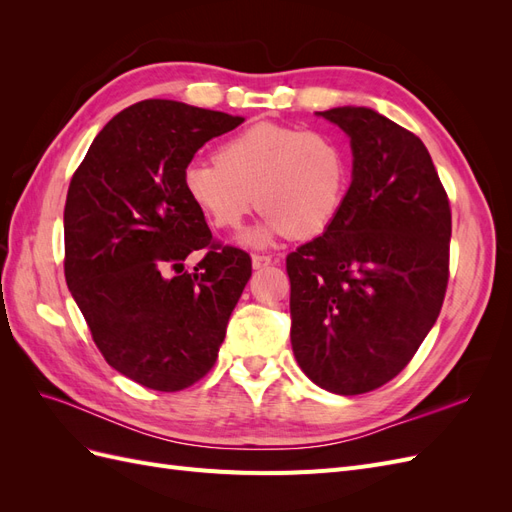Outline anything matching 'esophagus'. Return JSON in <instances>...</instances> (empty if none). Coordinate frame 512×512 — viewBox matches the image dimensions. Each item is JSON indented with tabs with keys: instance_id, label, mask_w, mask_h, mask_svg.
<instances>
[{
	"instance_id": "1",
	"label": "esophagus",
	"mask_w": 512,
	"mask_h": 512,
	"mask_svg": "<svg viewBox=\"0 0 512 512\" xmlns=\"http://www.w3.org/2000/svg\"><path fill=\"white\" fill-rule=\"evenodd\" d=\"M271 256H260V254H254L252 256V267L254 269H265V267H269L271 265Z\"/></svg>"
}]
</instances>
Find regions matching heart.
Returning a JSON list of instances; mask_svg holds the SVG:
<instances>
[{
	"label": "heart",
	"instance_id": "1",
	"mask_svg": "<svg viewBox=\"0 0 512 512\" xmlns=\"http://www.w3.org/2000/svg\"><path fill=\"white\" fill-rule=\"evenodd\" d=\"M190 203L218 230H237L256 205L262 224L245 241L267 245L275 237L312 239L342 211L350 188V160L331 134L260 121L181 173Z\"/></svg>",
	"mask_w": 512,
	"mask_h": 512
}]
</instances>
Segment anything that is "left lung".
<instances>
[{
    "instance_id": "1",
    "label": "left lung",
    "mask_w": 512,
    "mask_h": 512,
    "mask_svg": "<svg viewBox=\"0 0 512 512\" xmlns=\"http://www.w3.org/2000/svg\"><path fill=\"white\" fill-rule=\"evenodd\" d=\"M318 115L350 136L352 183L324 235L286 256L290 342L320 389L361 395L393 380L440 316L451 205L416 134L365 106Z\"/></svg>"
}]
</instances>
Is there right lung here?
<instances>
[{"mask_svg":"<svg viewBox=\"0 0 512 512\" xmlns=\"http://www.w3.org/2000/svg\"><path fill=\"white\" fill-rule=\"evenodd\" d=\"M243 121L175 100L136 102L72 175L68 288L104 361L147 389L175 393L209 374L252 275L250 254L215 243L181 185L194 153ZM192 251L204 258L188 274Z\"/></svg>","mask_w":512,"mask_h":512,"instance_id":"add662e5","label":"right lung"}]
</instances>
